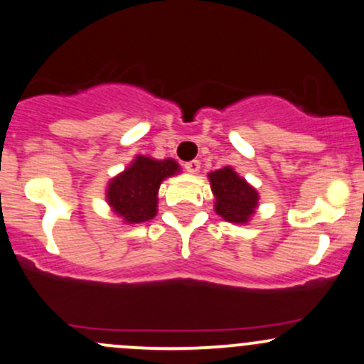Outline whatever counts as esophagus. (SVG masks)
I'll list each match as a JSON object with an SVG mask.
<instances>
[{"mask_svg":"<svg viewBox=\"0 0 364 364\" xmlns=\"http://www.w3.org/2000/svg\"><path fill=\"white\" fill-rule=\"evenodd\" d=\"M185 169L190 172V174H197L200 171V162L198 160H190V162L185 164Z\"/></svg>","mask_w":364,"mask_h":364,"instance_id":"esophagus-1","label":"esophagus"}]
</instances>
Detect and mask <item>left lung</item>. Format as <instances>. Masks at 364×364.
Segmentation results:
<instances>
[{
  "label": "left lung",
  "mask_w": 364,
  "mask_h": 364,
  "mask_svg": "<svg viewBox=\"0 0 364 364\" xmlns=\"http://www.w3.org/2000/svg\"><path fill=\"white\" fill-rule=\"evenodd\" d=\"M214 193V211L230 223H247L258 208V192L232 167L209 172Z\"/></svg>",
  "instance_id": "obj_1"
}]
</instances>
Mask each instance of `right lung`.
<instances>
[{
	"mask_svg": "<svg viewBox=\"0 0 364 364\" xmlns=\"http://www.w3.org/2000/svg\"><path fill=\"white\" fill-rule=\"evenodd\" d=\"M178 172L179 164L176 160L137 155L127 169L108 183L106 200L125 223L150 221L156 214L160 185Z\"/></svg>",
	"mask_w": 364,
	"mask_h": 364,
	"instance_id": "add662e5",
	"label": "right lung"
}]
</instances>
